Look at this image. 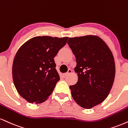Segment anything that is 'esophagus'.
Here are the masks:
<instances>
[{"label": "esophagus", "mask_w": 128, "mask_h": 128, "mask_svg": "<svg viewBox=\"0 0 128 128\" xmlns=\"http://www.w3.org/2000/svg\"><path fill=\"white\" fill-rule=\"evenodd\" d=\"M72 73V70H71V69H68V72H67V73H64V74H63V76L64 77V78H65V77H66V76H68V74H70V73Z\"/></svg>", "instance_id": "34e87169"}]
</instances>
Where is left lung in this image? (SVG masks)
<instances>
[{
    "label": "left lung",
    "mask_w": 128,
    "mask_h": 128,
    "mask_svg": "<svg viewBox=\"0 0 128 128\" xmlns=\"http://www.w3.org/2000/svg\"><path fill=\"white\" fill-rule=\"evenodd\" d=\"M67 44L75 55L74 72L78 80L70 86L71 94L78 104L89 109L106 99L115 78L113 54L100 37L94 35L69 38Z\"/></svg>",
    "instance_id": "left-lung-1"
}]
</instances>
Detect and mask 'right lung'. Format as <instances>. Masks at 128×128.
<instances>
[{
  "label": "right lung",
  "instance_id": "obj_1",
  "mask_svg": "<svg viewBox=\"0 0 128 128\" xmlns=\"http://www.w3.org/2000/svg\"><path fill=\"white\" fill-rule=\"evenodd\" d=\"M68 37L44 36L29 39L20 48L12 64V78L18 94L30 103L45 101L60 78L54 59Z\"/></svg>",
  "mask_w": 128,
  "mask_h": 128
}]
</instances>
